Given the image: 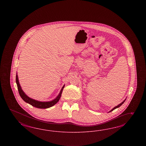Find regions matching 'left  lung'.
Listing matches in <instances>:
<instances>
[{"instance_id":"left-lung-1","label":"left lung","mask_w":146,"mask_h":146,"mask_svg":"<svg viewBox=\"0 0 146 146\" xmlns=\"http://www.w3.org/2000/svg\"><path fill=\"white\" fill-rule=\"evenodd\" d=\"M125 101H126V99H125V100H124L123 102H121V103L120 104H119V105H118L117 106H115V107H114V108H113V109H112L111 110H110V111H109V112H111V111H112L113 110H115V109H117V108H119V107H120V106H121V105H122V104H123L124 103V102H125Z\"/></svg>"}]
</instances>
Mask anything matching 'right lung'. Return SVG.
<instances>
[{
  "label": "right lung",
  "mask_w": 146,
  "mask_h": 146,
  "mask_svg": "<svg viewBox=\"0 0 146 146\" xmlns=\"http://www.w3.org/2000/svg\"><path fill=\"white\" fill-rule=\"evenodd\" d=\"M16 83L17 84L19 93L20 94V96L22 98V100L25 102H26L27 103L31 105L32 106H34L35 108H40V109H47V108H50L51 106H53L54 104H56L59 101L60 98L61 97L62 92L63 89H64V86H64L62 87V89H61L59 94H58V95L55 99H54L52 101H50V102H40V101H36L35 100L32 99L31 98L28 97L26 94L23 92V91L22 90L21 87L20 86V84H19L17 73V75H16Z\"/></svg>",
  "instance_id": "1"
}]
</instances>
